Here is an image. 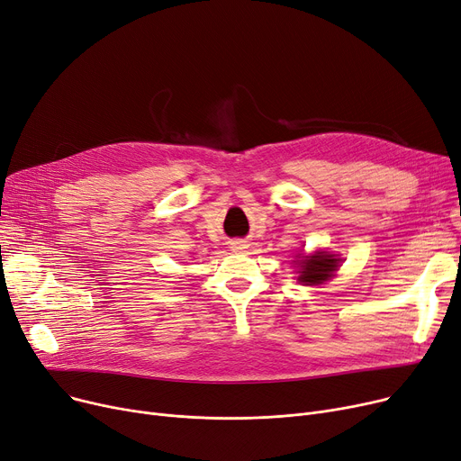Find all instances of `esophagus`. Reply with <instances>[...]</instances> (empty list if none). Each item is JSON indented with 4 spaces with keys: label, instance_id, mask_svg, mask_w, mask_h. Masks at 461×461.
Segmentation results:
<instances>
[{
    "label": "esophagus",
    "instance_id": "34e87169",
    "mask_svg": "<svg viewBox=\"0 0 461 461\" xmlns=\"http://www.w3.org/2000/svg\"><path fill=\"white\" fill-rule=\"evenodd\" d=\"M231 249H233V250H243L245 245L239 243V240H235V243H231Z\"/></svg>",
    "mask_w": 461,
    "mask_h": 461
}]
</instances>
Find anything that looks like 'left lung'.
I'll list each match as a JSON object with an SVG mask.
<instances>
[{
    "mask_svg": "<svg viewBox=\"0 0 461 461\" xmlns=\"http://www.w3.org/2000/svg\"><path fill=\"white\" fill-rule=\"evenodd\" d=\"M297 258H301V256H297ZM295 263L301 267L299 282H303L306 285H318L334 276V271L338 269V263H340V259L332 254L316 252L313 256L297 259Z\"/></svg>",
    "mask_w": 461,
    "mask_h": 461,
    "instance_id": "1",
    "label": "left lung"
}]
</instances>
